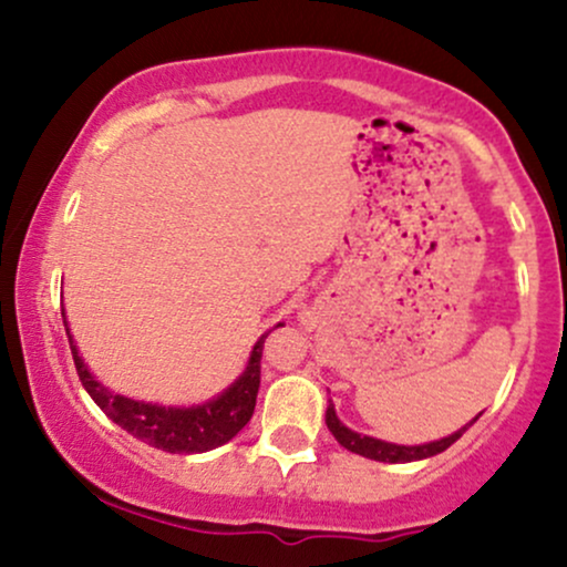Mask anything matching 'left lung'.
<instances>
[{"label": "left lung", "instance_id": "8db88e82", "mask_svg": "<svg viewBox=\"0 0 567 567\" xmlns=\"http://www.w3.org/2000/svg\"><path fill=\"white\" fill-rule=\"evenodd\" d=\"M477 419L480 415H474L470 424L461 426L458 432L447 434V437H442V440L424 442V445H396V442L370 437V434H360V432H354V429H349L347 424H341V419L336 415L333 402H328V410H324V424H328L330 432H333V437L341 442L347 451L357 453V455H365V458H373V461H383V464H410V461L432 458V455L447 451V447H451L453 442L458 440L461 434H464Z\"/></svg>", "mask_w": 567, "mask_h": 567}]
</instances>
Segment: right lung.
Masks as SVG:
<instances>
[{
    "label": "right lung",
    "mask_w": 567,
    "mask_h": 567,
    "mask_svg": "<svg viewBox=\"0 0 567 567\" xmlns=\"http://www.w3.org/2000/svg\"><path fill=\"white\" fill-rule=\"evenodd\" d=\"M66 324V315H63ZM279 328V324H277ZM69 333V330H66ZM264 333L250 351L245 373L224 389L213 400L202 405H159V402L130 400L125 394H114L112 389L103 386L101 381L90 373L80 349L74 347V338L69 333L71 357H74L76 373H80L82 386L93 396L95 405L125 429L127 434L138 437L146 445L159 447L167 453H207L213 447L226 445L231 437H237L239 429L250 421L256 410L258 386H261V351H264Z\"/></svg>",
    "instance_id": "right-lung-1"
}]
</instances>
